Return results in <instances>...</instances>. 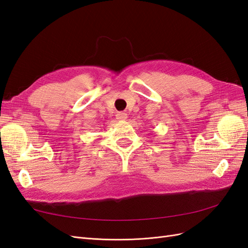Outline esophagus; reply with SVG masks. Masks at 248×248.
I'll return each mask as SVG.
<instances>
[{"instance_id":"obj_1","label":"esophagus","mask_w":248,"mask_h":248,"mask_svg":"<svg viewBox=\"0 0 248 248\" xmlns=\"http://www.w3.org/2000/svg\"><path fill=\"white\" fill-rule=\"evenodd\" d=\"M116 117L119 121H126L127 118H128V116H127V114H125V112H118Z\"/></svg>"}]
</instances>
